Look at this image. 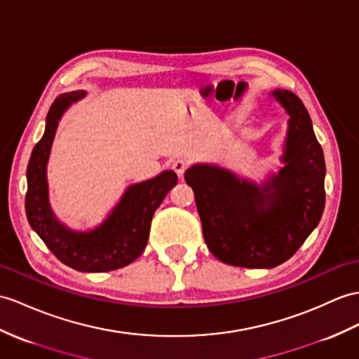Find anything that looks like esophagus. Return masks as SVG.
I'll return each instance as SVG.
<instances>
[{"label":"esophagus","instance_id":"1","mask_svg":"<svg viewBox=\"0 0 359 359\" xmlns=\"http://www.w3.org/2000/svg\"><path fill=\"white\" fill-rule=\"evenodd\" d=\"M172 169L178 173V177H182V173L187 169V161L186 160H175L172 164Z\"/></svg>","mask_w":359,"mask_h":359}]
</instances>
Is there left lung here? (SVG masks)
Masks as SVG:
<instances>
[{
	"instance_id": "8db88e82",
	"label": "left lung",
	"mask_w": 359,
	"mask_h": 359,
	"mask_svg": "<svg viewBox=\"0 0 359 359\" xmlns=\"http://www.w3.org/2000/svg\"><path fill=\"white\" fill-rule=\"evenodd\" d=\"M273 95L290 114L280 172L262 187L217 165L196 164L184 175L207 247L226 265L283 264L303 245L325 210V155L309 112L291 91L277 90Z\"/></svg>"
}]
</instances>
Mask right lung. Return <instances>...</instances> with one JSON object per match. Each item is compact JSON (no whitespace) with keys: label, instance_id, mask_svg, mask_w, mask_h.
<instances>
[{"label":"right lung","instance_id":"right-lung-1","mask_svg":"<svg viewBox=\"0 0 359 359\" xmlns=\"http://www.w3.org/2000/svg\"><path fill=\"white\" fill-rule=\"evenodd\" d=\"M83 95V91L62 94L50 107L46 133L33 147L27 165L25 215L32 229L62 264L83 273H107L129 265L142 255L155 210L178 177L165 170L154 180L130 186L108 219L93 231L77 233L60 224L48 204L46 169L59 118Z\"/></svg>","mask_w":359,"mask_h":359}]
</instances>
